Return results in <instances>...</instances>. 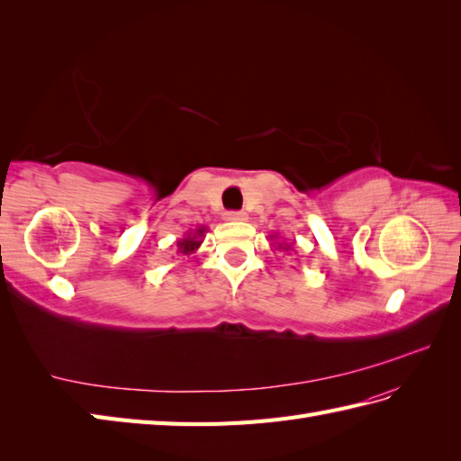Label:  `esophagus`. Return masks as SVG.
<instances>
[{
  "mask_svg": "<svg viewBox=\"0 0 461 461\" xmlns=\"http://www.w3.org/2000/svg\"><path fill=\"white\" fill-rule=\"evenodd\" d=\"M223 220L225 221H246L248 220V213H243V212H225L223 213Z\"/></svg>",
  "mask_w": 461,
  "mask_h": 461,
  "instance_id": "obj_1",
  "label": "esophagus"
}]
</instances>
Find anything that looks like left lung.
<instances>
[{"instance_id": "obj_1", "label": "left lung", "mask_w": 461, "mask_h": 461, "mask_svg": "<svg viewBox=\"0 0 461 461\" xmlns=\"http://www.w3.org/2000/svg\"><path fill=\"white\" fill-rule=\"evenodd\" d=\"M271 238H276V236H271ZM277 249H283V251H295V249H293V243H279Z\"/></svg>"}]
</instances>
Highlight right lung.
I'll return each instance as SVG.
<instances>
[{
  "label": "right lung",
  "instance_id": "1",
  "mask_svg": "<svg viewBox=\"0 0 461 461\" xmlns=\"http://www.w3.org/2000/svg\"><path fill=\"white\" fill-rule=\"evenodd\" d=\"M205 231H208V228H195V230H190L185 236L178 241V251L180 256H192V253L198 251V248L202 246V241L205 238Z\"/></svg>",
  "mask_w": 461,
  "mask_h": 461
}]
</instances>
